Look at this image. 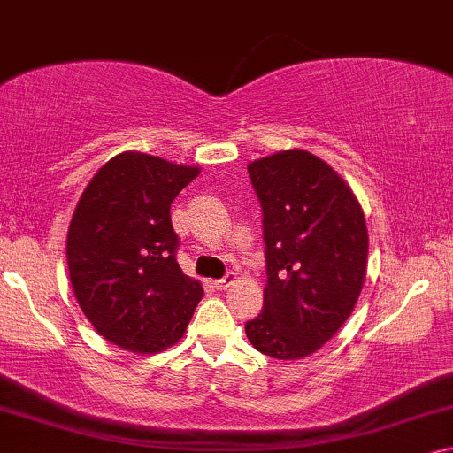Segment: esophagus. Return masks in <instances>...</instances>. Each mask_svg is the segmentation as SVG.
<instances>
[{"instance_id":"1","label":"esophagus","mask_w":453,"mask_h":453,"mask_svg":"<svg viewBox=\"0 0 453 453\" xmlns=\"http://www.w3.org/2000/svg\"><path fill=\"white\" fill-rule=\"evenodd\" d=\"M235 273H227V275L224 277V279H218V281H213V288H218V289H227V288H232V285L235 283Z\"/></svg>"}]
</instances>
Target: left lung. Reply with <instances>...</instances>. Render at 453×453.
I'll list each match as a JSON object with an SVG mask.
<instances>
[{"instance_id":"left-lung-1","label":"left lung","mask_w":453,"mask_h":453,"mask_svg":"<svg viewBox=\"0 0 453 453\" xmlns=\"http://www.w3.org/2000/svg\"><path fill=\"white\" fill-rule=\"evenodd\" d=\"M248 174L263 205L266 285L246 336L273 359H302L353 314L367 273L365 215L339 172L305 150L254 160Z\"/></svg>"}]
</instances>
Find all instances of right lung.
<instances>
[{
	"instance_id": "add662e5",
	"label": "right lung",
	"mask_w": 453,
	"mask_h": 453,
	"mask_svg": "<svg viewBox=\"0 0 453 453\" xmlns=\"http://www.w3.org/2000/svg\"><path fill=\"white\" fill-rule=\"evenodd\" d=\"M143 151H123L94 174L67 229L69 281L100 336L135 355L160 353L187 333L203 297L176 263L170 205L199 176Z\"/></svg>"
}]
</instances>
